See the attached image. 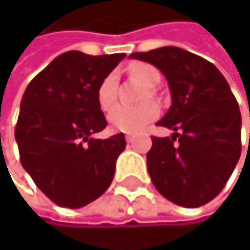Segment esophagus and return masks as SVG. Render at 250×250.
Segmentation results:
<instances>
[{
    "mask_svg": "<svg viewBox=\"0 0 250 250\" xmlns=\"http://www.w3.org/2000/svg\"><path fill=\"white\" fill-rule=\"evenodd\" d=\"M126 141H127L129 144H132V142L135 141V136H133V135H126Z\"/></svg>",
    "mask_w": 250,
    "mask_h": 250,
    "instance_id": "obj_1",
    "label": "esophagus"
}]
</instances>
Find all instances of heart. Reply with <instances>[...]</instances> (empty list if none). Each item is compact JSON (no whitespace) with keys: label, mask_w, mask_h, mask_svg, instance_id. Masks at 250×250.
I'll return each mask as SVG.
<instances>
[{"label":"heart","mask_w":250,"mask_h":250,"mask_svg":"<svg viewBox=\"0 0 250 250\" xmlns=\"http://www.w3.org/2000/svg\"><path fill=\"white\" fill-rule=\"evenodd\" d=\"M129 75L141 82L144 87L148 88V94H154L153 87H156L160 81V72L157 67L148 62H133L129 67ZM117 100V75L112 72L104 76L97 88V103L103 111L112 108ZM159 115L157 104L153 102H146L139 106H115L109 115L108 121L112 130L124 132V133H138L148 123L156 120Z\"/></svg>","instance_id":"obj_1"}]
</instances>
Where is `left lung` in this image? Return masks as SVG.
I'll return each mask as SVG.
<instances>
[{
    "label": "left lung",
    "instance_id": "1",
    "mask_svg": "<svg viewBox=\"0 0 250 250\" xmlns=\"http://www.w3.org/2000/svg\"><path fill=\"white\" fill-rule=\"evenodd\" d=\"M130 58L156 65L172 97L157 126L175 133L151 136L147 153L154 188L181 207L210 203L225 188L242 153V115L227 79L206 58L175 46Z\"/></svg>",
    "mask_w": 250,
    "mask_h": 250
}]
</instances>
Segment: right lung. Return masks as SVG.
<instances>
[{"mask_svg":"<svg viewBox=\"0 0 250 250\" xmlns=\"http://www.w3.org/2000/svg\"><path fill=\"white\" fill-rule=\"evenodd\" d=\"M124 57L64 52L23 93L15 129L21 163L60 207L90 204L114 178L117 157L126 148L124 135L108 139L93 135L108 126L97 88Z\"/></svg>","mask_w":250,"mask_h":250,"instance_id":"1","label":"right lung"}]
</instances>
